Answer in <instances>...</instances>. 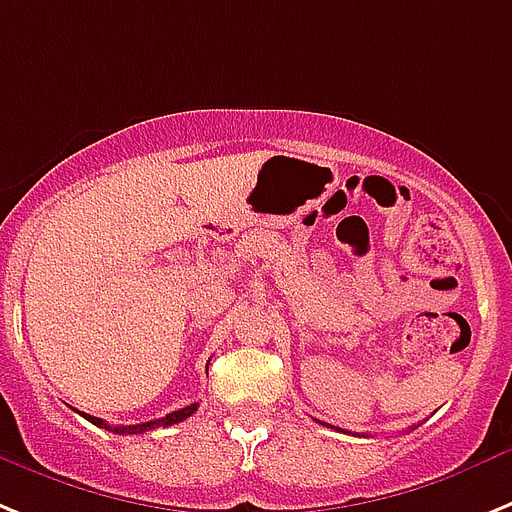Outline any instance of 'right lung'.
Returning <instances> with one entry per match:
<instances>
[{"label": "right lung", "mask_w": 512, "mask_h": 512, "mask_svg": "<svg viewBox=\"0 0 512 512\" xmlns=\"http://www.w3.org/2000/svg\"><path fill=\"white\" fill-rule=\"evenodd\" d=\"M195 411H197V403H192V406H187V409L171 411V414H166L163 419H153V422H145V424H130V427H119V424L114 427V424H106L103 419H98V416H90V414H83V416L90 424L109 429V432H114V435H143V432H150V429H156V427H171V424L184 422V419L195 414Z\"/></svg>", "instance_id": "right-lung-1"}]
</instances>
